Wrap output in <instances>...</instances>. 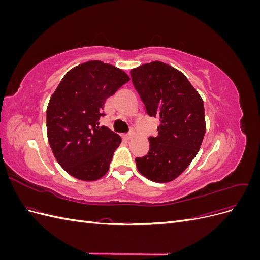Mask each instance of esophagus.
I'll use <instances>...</instances> for the list:
<instances>
[{"label":"esophagus","mask_w":260,"mask_h":260,"mask_svg":"<svg viewBox=\"0 0 260 260\" xmlns=\"http://www.w3.org/2000/svg\"><path fill=\"white\" fill-rule=\"evenodd\" d=\"M122 138L125 139V140H130L132 138V133L131 132L130 133H125V135L122 136Z\"/></svg>","instance_id":"1"}]
</instances>
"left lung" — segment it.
Returning a JSON list of instances; mask_svg holds the SVG:
<instances>
[{
    "label": "left lung",
    "mask_w": 260,
    "mask_h": 260,
    "mask_svg": "<svg viewBox=\"0 0 260 260\" xmlns=\"http://www.w3.org/2000/svg\"><path fill=\"white\" fill-rule=\"evenodd\" d=\"M130 74L146 113L160 121L158 136L148 139V153L136 158L137 168L154 182H170L200 151L206 131L203 100L180 70L165 62H148Z\"/></svg>",
    "instance_id": "left-lung-1"
}]
</instances>
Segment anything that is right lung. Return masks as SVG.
I'll return each mask as SVG.
<instances>
[{
	"label": "right lung",
	"mask_w": 260,
	"mask_h": 260,
	"mask_svg": "<svg viewBox=\"0 0 260 260\" xmlns=\"http://www.w3.org/2000/svg\"><path fill=\"white\" fill-rule=\"evenodd\" d=\"M130 80L123 70L101 60L70 69L50 99L46 130L61 168L82 181H95L109 169L121 138L100 127L107 98Z\"/></svg>",
	"instance_id": "right-lung-1"
}]
</instances>
